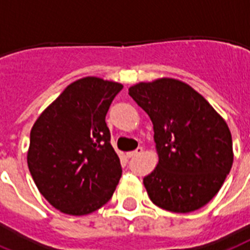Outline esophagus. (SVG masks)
I'll return each mask as SVG.
<instances>
[{"label":"esophagus","instance_id":"1","mask_svg":"<svg viewBox=\"0 0 250 250\" xmlns=\"http://www.w3.org/2000/svg\"><path fill=\"white\" fill-rule=\"evenodd\" d=\"M144 149L141 147V146H139L137 149L133 150V151H129V153H127V157L128 158H133V157H137V155H140V154L143 153Z\"/></svg>","mask_w":250,"mask_h":250}]
</instances>
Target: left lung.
<instances>
[{
    "mask_svg": "<svg viewBox=\"0 0 250 250\" xmlns=\"http://www.w3.org/2000/svg\"><path fill=\"white\" fill-rule=\"evenodd\" d=\"M128 93L153 122L159 162L144 178L150 200L174 213L206 206L220 191L234 162L225 119L178 79L140 82Z\"/></svg>",
    "mask_w": 250,
    "mask_h": 250,
    "instance_id": "left-lung-1",
    "label": "left lung"
}]
</instances>
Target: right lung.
I'll use <instances>...</instances> for the list:
<instances>
[{"label": "right lung", "instance_id": "add662e5", "mask_svg": "<svg viewBox=\"0 0 250 250\" xmlns=\"http://www.w3.org/2000/svg\"><path fill=\"white\" fill-rule=\"evenodd\" d=\"M123 84L86 77L70 83L30 131L28 167L54 208L84 216L106 204L122 176L105 117Z\"/></svg>", "mask_w": 250, "mask_h": 250}]
</instances>
